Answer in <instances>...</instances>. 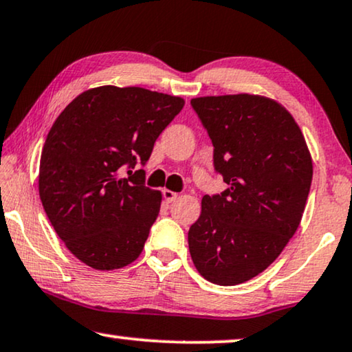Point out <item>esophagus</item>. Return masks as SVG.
Returning <instances> with one entry per match:
<instances>
[{"mask_svg":"<svg viewBox=\"0 0 352 352\" xmlns=\"http://www.w3.org/2000/svg\"><path fill=\"white\" fill-rule=\"evenodd\" d=\"M162 197H164L166 202H174L177 197H178V192L175 191H170V190H162Z\"/></svg>","mask_w":352,"mask_h":352,"instance_id":"esophagus-1","label":"esophagus"}]
</instances>
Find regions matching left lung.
<instances>
[{
    "label": "left lung",
    "mask_w": 352,
    "mask_h": 352,
    "mask_svg": "<svg viewBox=\"0 0 352 352\" xmlns=\"http://www.w3.org/2000/svg\"><path fill=\"white\" fill-rule=\"evenodd\" d=\"M191 107L214 145V170L228 185L202 197L188 231L192 263L214 284H242L295 234L313 162L298 124L274 100L237 94L192 98Z\"/></svg>",
    "instance_id": "left-lung-1"
}]
</instances>
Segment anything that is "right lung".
I'll use <instances>...</instances> for the list:
<instances>
[{
	"label": "right lung",
	"mask_w": 352,
	"mask_h": 352,
	"mask_svg": "<svg viewBox=\"0 0 352 352\" xmlns=\"http://www.w3.org/2000/svg\"><path fill=\"white\" fill-rule=\"evenodd\" d=\"M183 98L102 86L57 118L39 162V197L68 250L94 270L122 268L142 254L161 207L145 166Z\"/></svg>",
	"instance_id": "obj_1"
}]
</instances>
